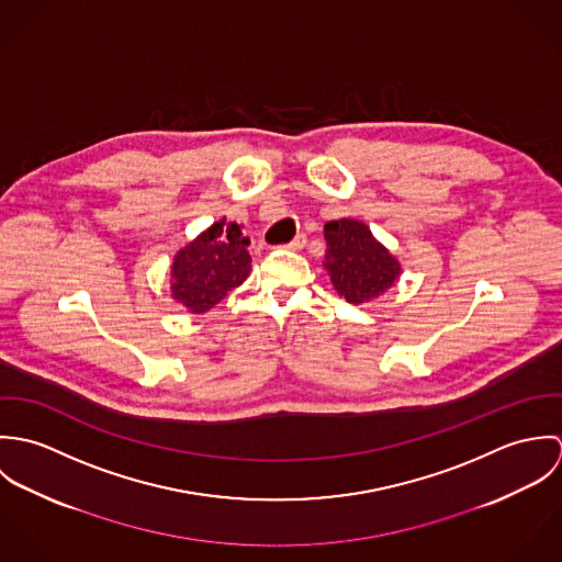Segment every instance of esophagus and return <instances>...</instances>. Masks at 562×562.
I'll use <instances>...</instances> for the list:
<instances>
[{"instance_id":"34e87169","label":"esophagus","mask_w":562,"mask_h":562,"mask_svg":"<svg viewBox=\"0 0 562 562\" xmlns=\"http://www.w3.org/2000/svg\"><path fill=\"white\" fill-rule=\"evenodd\" d=\"M305 244H307V236H305V234H299L294 240L290 241V244H285V248H290V250H301V248H305Z\"/></svg>"}]
</instances>
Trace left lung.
<instances>
[{
	"instance_id": "8db88e82",
	"label": "left lung",
	"mask_w": 562,
	"mask_h": 562,
	"mask_svg": "<svg viewBox=\"0 0 562 562\" xmlns=\"http://www.w3.org/2000/svg\"><path fill=\"white\" fill-rule=\"evenodd\" d=\"M326 270L335 290L348 303H366L394 285L401 274L398 261L372 238L359 221H330L324 225Z\"/></svg>"
}]
</instances>
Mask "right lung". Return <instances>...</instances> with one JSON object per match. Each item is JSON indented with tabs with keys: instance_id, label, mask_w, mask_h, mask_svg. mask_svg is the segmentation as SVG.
<instances>
[{
	"instance_id": "obj_1",
	"label": "right lung",
	"mask_w": 562,
	"mask_h": 562,
	"mask_svg": "<svg viewBox=\"0 0 562 562\" xmlns=\"http://www.w3.org/2000/svg\"><path fill=\"white\" fill-rule=\"evenodd\" d=\"M248 238L236 223L212 225L186 248L172 263V299L192 314H203L218 305L250 272Z\"/></svg>"
}]
</instances>
